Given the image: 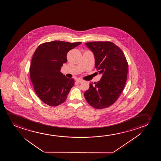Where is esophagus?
<instances>
[{
	"label": "esophagus",
	"instance_id": "esophagus-1",
	"mask_svg": "<svg viewBox=\"0 0 161 161\" xmlns=\"http://www.w3.org/2000/svg\"><path fill=\"white\" fill-rule=\"evenodd\" d=\"M76 82H78V83H81V82H83V80H82L81 79H77V80H76Z\"/></svg>",
	"mask_w": 161,
	"mask_h": 161
}]
</instances>
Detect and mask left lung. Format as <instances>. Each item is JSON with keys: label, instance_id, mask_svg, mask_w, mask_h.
Listing matches in <instances>:
<instances>
[{"label": "left lung", "instance_id": "obj_1", "mask_svg": "<svg viewBox=\"0 0 161 161\" xmlns=\"http://www.w3.org/2000/svg\"><path fill=\"white\" fill-rule=\"evenodd\" d=\"M85 45L93 53L95 68L102 76L99 81L90 84L84 96L93 107L107 108L117 101L124 90L128 63L123 51L112 42H90Z\"/></svg>", "mask_w": 161, "mask_h": 161}]
</instances>
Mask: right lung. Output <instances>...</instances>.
Instances as JSON below:
<instances>
[{"instance_id": "right-lung-1", "label": "right lung", "mask_w": 161, "mask_h": 161, "mask_svg": "<svg viewBox=\"0 0 161 161\" xmlns=\"http://www.w3.org/2000/svg\"><path fill=\"white\" fill-rule=\"evenodd\" d=\"M81 43L52 41L41 44L36 49L30 78L36 93L44 103L57 106L66 100L75 81L67 78L60 69L67 62V53Z\"/></svg>"}]
</instances>
